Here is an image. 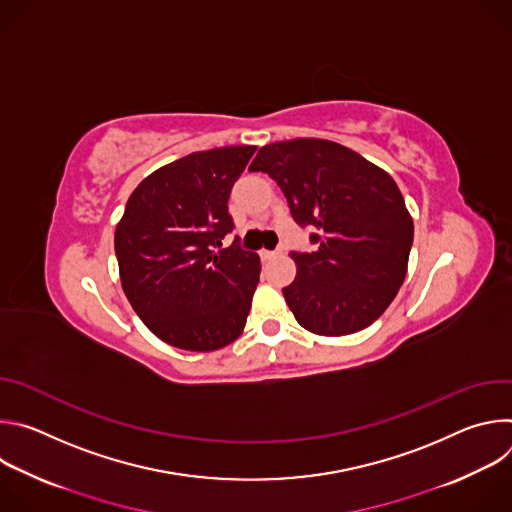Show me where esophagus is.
Listing matches in <instances>:
<instances>
[{
  "instance_id": "esophagus-1",
  "label": "esophagus",
  "mask_w": 512,
  "mask_h": 512,
  "mask_svg": "<svg viewBox=\"0 0 512 512\" xmlns=\"http://www.w3.org/2000/svg\"><path fill=\"white\" fill-rule=\"evenodd\" d=\"M275 255H279V251H267V249L261 251V257H263V259H273Z\"/></svg>"
}]
</instances>
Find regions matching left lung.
I'll return each instance as SVG.
<instances>
[{
	"label": "left lung",
	"instance_id": "8db88e82",
	"mask_svg": "<svg viewBox=\"0 0 512 512\" xmlns=\"http://www.w3.org/2000/svg\"><path fill=\"white\" fill-rule=\"evenodd\" d=\"M281 188L314 251H291L298 265L283 298L300 326L344 336L371 326L395 300L407 273L413 221L395 180L328 139L269 143L249 166Z\"/></svg>",
	"mask_w": 512,
	"mask_h": 512
}]
</instances>
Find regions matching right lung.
<instances>
[{"label":"right lung","instance_id":"right-lung-1","mask_svg":"<svg viewBox=\"0 0 512 512\" xmlns=\"http://www.w3.org/2000/svg\"><path fill=\"white\" fill-rule=\"evenodd\" d=\"M255 145L184 156L145 178L129 196L115 229L125 296L164 342L210 352L239 338L255 287L259 255L241 249L229 214L233 184Z\"/></svg>","mask_w":512,"mask_h":512}]
</instances>
